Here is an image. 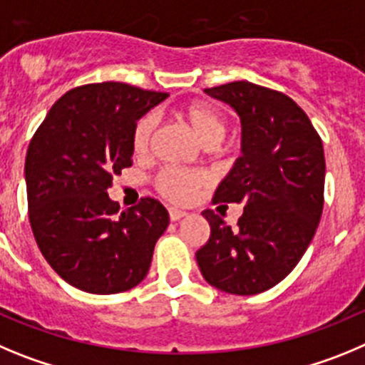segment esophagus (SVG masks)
<instances>
[{
  "mask_svg": "<svg viewBox=\"0 0 365 365\" xmlns=\"http://www.w3.org/2000/svg\"><path fill=\"white\" fill-rule=\"evenodd\" d=\"M183 216H187V212L182 211V209H176V207H170L169 209L170 222H178V220H182Z\"/></svg>",
  "mask_w": 365,
  "mask_h": 365,
  "instance_id": "34e87169",
  "label": "esophagus"
}]
</instances>
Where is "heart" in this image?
<instances>
[{"label":"heart","instance_id":"heart-1","mask_svg":"<svg viewBox=\"0 0 365 365\" xmlns=\"http://www.w3.org/2000/svg\"><path fill=\"white\" fill-rule=\"evenodd\" d=\"M180 116L189 123V127L195 130L203 145H216L225 136V121H223L222 114L209 103L190 101L180 110ZM154 129H156V118L153 114H145L136 121L133 129V150L138 156H143L150 149ZM203 182H205V176L200 173L165 169L156 178V187L170 202L185 203L195 196Z\"/></svg>","mask_w":365,"mask_h":365}]
</instances>
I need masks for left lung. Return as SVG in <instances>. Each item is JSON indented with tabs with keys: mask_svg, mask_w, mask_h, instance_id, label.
Wrapping results in <instances>:
<instances>
[{
	"mask_svg": "<svg viewBox=\"0 0 365 365\" xmlns=\"http://www.w3.org/2000/svg\"><path fill=\"white\" fill-rule=\"evenodd\" d=\"M242 123V156L220 182L215 203H245L235 227L212 211L209 242L196 252L207 284L229 294H258L284 280L317 232L326 158L307 114L285 94L251 81L205 88Z\"/></svg>",
	"mask_w": 365,
	"mask_h": 365,
	"instance_id": "left-lung-1",
	"label": "left lung"
}]
</instances>
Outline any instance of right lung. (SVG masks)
I'll use <instances>...</instances> for the list:
<instances>
[{"instance_id": "obj_1", "label": "right lung", "mask_w": 365, "mask_h": 365, "mask_svg": "<svg viewBox=\"0 0 365 365\" xmlns=\"http://www.w3.org/2000/svg\"><path fill=\"white\" fill-rule=\"evenodd\" d=\"M165 98L118 81L83 85L52 105L31 140V227L45 260L72 287L123 293L149 272L169 212L154 198L120 209L107 189L133 165L136 121Z\"/></svg>"}]
</instances>
